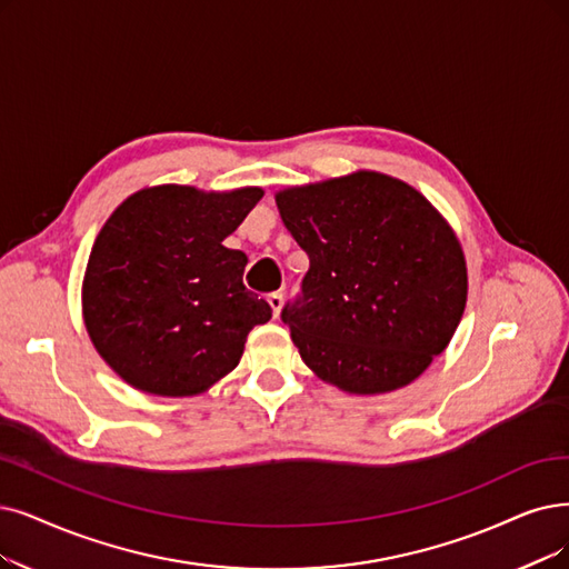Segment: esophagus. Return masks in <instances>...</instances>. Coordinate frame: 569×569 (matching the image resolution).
<instances>
[{"label":"esophagus","instance_id":"34e87169","mask_svg":"<svg viewBox=\"0 0 569 569\" xmlns=\"http://www.w3.org/2000/svg\"><path fill=\"white\" fill-rule=\"evenodd\" d=\"M282 303H284V297H282V291H276V293H270V297H268V306L272 308V317H280Z\"/></svg>","mask_w":569,"mask_h":569}]
</instances>
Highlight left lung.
Returning a JSON list of instances; mask_svg holds the SVG:
<instances>
[{
	"label": "left lung",
	"instance_id": "8db88e82",
	"mask_svg": "<svg viewBox=\"0 0 569 569\" xmlns=\"http://www.w3.org/2000/svg\"><path fill=\"white\" fill-rule=\"evenodd\" d=\"M308 254L284 306L306 367L348 395L406 388L441 355L467 306V261L443 214L406 181L357 170L276 193Z\"/></svg>",
	"mask_w": 569,
	"mask_h": 569
}]
</instances>
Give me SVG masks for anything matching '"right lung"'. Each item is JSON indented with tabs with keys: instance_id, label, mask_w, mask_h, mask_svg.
<instances>
[{
	"instance_id": "add662e5",
	"label": "right lung",
	"mask_w": 569,
	"mask_h": 569,
	"mask_svg": "<svg viewBox=\"0 0 569 569\" xmlns=\"http://www.w3.org/2000/svg\"><path fill=\"white\" fill-rule=\"evenodd\" d=\"M263 189L161 184L128 196L100 229L81 284L83 325L107 367L156 397H193L229 376L270 306L223 247Z\"/></svg>"
}]
</instances>
